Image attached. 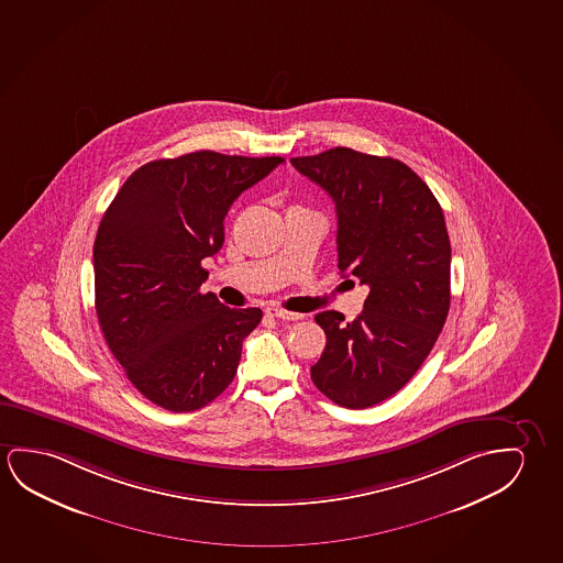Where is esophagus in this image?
<instances>
[{
	"mask_svg": "<svg viewBox=\"0 0 563 563\" xmlns=\"http://www.w3.org/2000/svg\"><path fill=\"white\" fill-rule=\"evenodd\" d=\"M266 314L274 317L279 320H299L302 319L301 312L286 311V309H279V307H266Z\"/></svg>",
	"mask_w": 563,
	"mask_h": 563,
	"instance_id": "esophagus-1",
	"label": "esophagus"
}]
</instances>
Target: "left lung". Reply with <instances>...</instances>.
<instances>
[{"label": "left lung", "instance_id": "left-lung-1", "mask_svg": "<svg viewBox=\"0 0 563 563\" xmlns=\"http://www.w3.org/2000/svg\"><path fill=\"white\" fill-rule=\"evenodd\" d=\"M301 175L336 203L338 268L369 295L357 319L314 320L327 347L312 383L332 402L363 410L396 395L420 369L451 305V243L443 210L408 165L334 147L294 157Z\"/></svg>", "mask_w": 563, "mask_h": 563}]
</instances>
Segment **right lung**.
I'll list each match as a JSON object with an SVG mask.
<instances>
[{
  "instance_id": "add662e5",
  "label": "right lung",
  "mask_w": 563,
  "mask_h": 563,
  "mask_svg": "<svg viewBox=\"0 0 563 563\" xmlns=\"http://www.w3.org/2000/svg\"><path fill=\"white\" fill-rule=\"evenodd\" d=\"M282 157L194 152L137 168L104 211L92 246L95 309L110 352L147 400L200 410L235 378L261 309L202 294L231 203Z\"/></svg>"
}]
</instances>
